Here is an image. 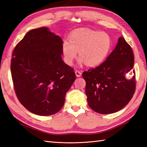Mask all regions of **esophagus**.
<instances>
[{
    "instance_id": "esophagus-1",
    "label": "esophagus",
    "mask_w": 147,
    "mask_h": 147,
    "mask_svg": "<svg viewBox=\"0 0 147 147\" xmlns=\"http://www.w3.org/2000/svg\"><path fill=\"white\" fill-rule=\"evenodd\" d=\"M75 74H76V76L77 77H80L81 76H82V73H81V71H80L78 70H76L75 71Z\"/></svg>"
}]
</instances>
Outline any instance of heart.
Listing matches in <instances>:
<instances>
[{"label": "heart", "mask_w": 147, "mask_h": 147, "mask_svg": "<svg viewBox=\"0 0 147 147\" xmlns=\"http://www.w3.org/2000/svg\"><path fill=\"white\" fill-rule=\"evenodd\" d=\"M112 48V39L105 32L83 30L74 32L69 42L64 40L62 46L64 61L69 65L73 64L79 52V62L95 66L104 61Z\"/></svg>", "instance_id": "b5f03b06"}]
</instances>
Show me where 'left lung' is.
<instances>
[{"instance_id": "left-lung-1", "label": "left lung", "mask_w": 147, "mask_h": 147, "mask_svg": "<svg viewBox=\"0 0 147 147\" xmlns=\"http://www.w3.org/2000/svg\"><path fill=\"white\" fill-rule=\"evenodd\" d=\"M133 65L131 47L121 36L106 61L83 72L87 102L93 111L102 114H112L128 104L136 88ZM132 71V78H127V73Z\"/></svg>"}]
</instances>
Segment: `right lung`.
I'll use <instances>...</instances> for the list:
<instances>
[{
    "mask_svg": "<svg viewBox=\"0 0 147 147\" xmlns=\"http://www.w3.org/2000/svg\"><path fill=\"white\" fill-rule=\"evenodd\" d=\"M62 38L42 27L28 32L12 52L11 71L21 104L32 113L50 115L63 107L76 79L62 61Z\"/></svg>",
    "mask_w": 147,
    "mask_h": 147,
    "instance_id": "obj_1",
    "label": "right lung"
}]
</instances>
